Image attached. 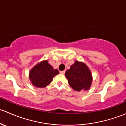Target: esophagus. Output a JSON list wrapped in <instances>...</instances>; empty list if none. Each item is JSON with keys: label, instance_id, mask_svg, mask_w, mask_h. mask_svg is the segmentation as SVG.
<instances>
[{"label": "esophagus", "instance_id": "34e87169", "mask_svg": "<svg viewBox=\"0 0 126 126\" xmlns=\"http://www.w3.org/2000/svg\"><path fill=\"white\" fill-rule=\"evenodd\" d=\"M65 73V70H63V71H61L60 72V73L61 74H63V75H64Z\"/></svg>", "mask_w": 126, "mask_h": 126}]
</instances>
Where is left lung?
<instances>
[{"instance_id": "obj_1", "label": "left lung", "mask_w": 126, "mask_h": 126, "mask_svg": "<svg viewBox=\"0 0 126 126\" xmlns=\"http://www.w3.org/2000/svg\"><path fill=\"white\" fill-rule=\"evenodd\" d=\"M71 88L76 91L90 89L93 76L89 67L85 63L75 61L65 73Z\"/></svg>"}]
</instances>
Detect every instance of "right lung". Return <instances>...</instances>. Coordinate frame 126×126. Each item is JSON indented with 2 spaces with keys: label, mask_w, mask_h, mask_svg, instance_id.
<instances>
[{
  "label": "right lung",
  "mask_w": 126,
  "mask_h": 126,
  "mask_svg": "<svg viewBox=\"0 0 126 126\" xmlns=\"http://www.w3.org/2000/svg\"><path fill=\"white\" fill-rule=\"evenodd\" d=\"M58 69H54L48 60L37 63L29 71V77L31 83L37 88H45L50 84L53 77L59 74Z\"/></svg>",
  "instance_id": "obj_1"
}]
</instances>
